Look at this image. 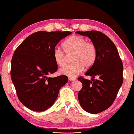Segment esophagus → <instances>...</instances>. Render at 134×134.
Instances as JSON below:
<instances>
[{
	"instance_id": "34e87169",
	"label": "esophagus",
	"mask_w": 134,
	"mask_h": 134,
	"mask_svg": "<svg viewBox=\"0 0 134 134\" xmlns=\"http://www.w3.org/2000/svg\"><path fill=\"white\" fill-rule=\"evenodd\" d=\"M69 80L70 81H75V80H76V78H72V77H70Z\"/></svg>"
}]
</instances>
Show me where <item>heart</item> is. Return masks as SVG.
<instances>
[{"instance_id":"obj_1","label":"heart","mask_w":134,"mask_h":134,"mask_svg":"<svg viewBox=\"0 0 134 134\" xmlns=\"http://www.w3.org/2000/svg\"><path fill=\"white\" fill-rule=\"evenodd\" d=\"M63 48L67 55L72 54L70 64L59 70L60 75L70 77H75L85 68L91 67L95 63L97 57V49L94 44L87 41L85 38L79 35H73L65 40ZM52 57L55 63L63 66L66 61V56L59 49L53 51Z\"/></svg>"}]
</instances>
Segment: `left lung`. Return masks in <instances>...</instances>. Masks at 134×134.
I'll return each instance as SVG.
<instances>
[{"label":"left lung","mask_w":134,"mask_h":134,"mask_svg":"<svg viewBox=\"0 0 134 134\" xmlns=\"http://www.w3.org/2000/svg\"><path fill=\"white\" fill-rule=\"evenodd\" d=\"M76 33L88 37L97 49L95 63L85 74L93 79L77 78L82 84L79 102L88 113H100L110 107L116 98L123 81V63L114 43L104 34L97 31ZM96 76L98 79L94 80Z\"/></svg>","instance_id":"left-lung-1"}]
</instances>
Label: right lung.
<instances>
[{"instance_id": "add662e5", "label": "right lung", "mask_w": 134, "mask_h": 134, "mask_svg": "<svg viewBox=\"0 0 134 134\" xmlns=\"http://www.w3.org/2000/svg\"><path fill=\"white\" fill-rule=\"evenodd\" d=\"M69 31H39L28 36L14 52L11 60V77L17 95L23 105L34 111L49 108L57 99L59 91L68 81L61 75L48 77L58 65L52 53L58 42Z\"/></svg>"}]
</instances>
